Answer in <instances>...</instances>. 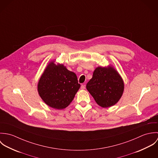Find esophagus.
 Instances as JSON below:
<instances>
[{
	"instance_id": "34e87169",
	"label": "esophagus",
	"mask_w": 158,
	"mask_h": 158,
	"mask_svg": "<svg viewBox=\"0 0 158 158\" xmlns=\"http://www.w3.org/2000/svg\"><path fill=\"white\" fill-rule=\"evenodd\" d=\"M86 88V85H82L81 86V89H85Z\"/></svg>"
}]
</instances>
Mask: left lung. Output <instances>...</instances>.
Returning a JSON list of instances; mask_svg holds the SVG:
<instances>
[{
  "label": "left lung",
  "mask_w": 158,
  "mask_h": 158,
  "mask_svg": "<svg viewBox=\"0 0 158 158\" xmlns=\"http://www.w3.org/2000/svg\"><path fill=\"white\" fill-rule=\"evenodd\" d=\"M96 103L103 108L114 105L121 98L124 84L118 72L112 67H98L86 85Z\"/></svg>",
  "instance_id": "1"
}]
</instances>
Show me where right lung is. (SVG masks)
<instances>
[{
    "label": "right lung",
    "mask_w": 158,
    "mask_h": 158,
    "mask_svg": "<svg viewBox=\"0 0 158 158\" xmlns=\"http://www.w3.org/2000/svg\"><path fill=\"white\" fill-rule=\"evenodd\" d=\"M80 88L76 74L63 64L51 62L45 69L38 85L41 98L49 106L58 110L66 108Z\"/></svg>",
    "instance_id": "add662e5"
}]
</instances>
